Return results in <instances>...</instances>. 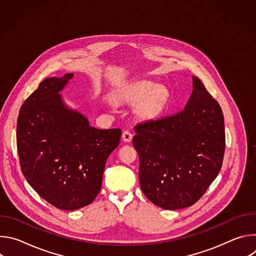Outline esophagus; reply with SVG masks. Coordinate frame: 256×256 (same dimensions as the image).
Here are the masks:
<instances>
[{
	"mask_svg": "<svg viewBox=\"0 0 256 256\" xmlns=\"http://www.w3.org/2000/svg\"><path fill=\"white\" fill-rule=\"evenodd\" d=\"M122 140H124V142H130L132 140V134L130 132V130H124V132H122Z\"/></svg>",
	"mask_w": 256,
	"mask_h": 256,
	"instance_id": "esophagus-1",
	"label": "esophagus"
}]
</instances>
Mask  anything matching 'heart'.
I'll use <instances>...</instances> for the list:
<instances>
[{
	"label": "heart",
	"mask_w": 256,
	"mask_h": 256,
	"mask_svg": "<svg viewBox=\"0 0 256 256\" xmlns=\"http://www.w3.org/2000/svg\"><path fill=\"white\" fill-rule=\"evenodd\" d=\"M120 102H140V114L147 118L158 116L165 108L169 93L163 86L151 82H138L116 94Z\"/></svg>",
	"instance_id": "1"
}]
</instances>
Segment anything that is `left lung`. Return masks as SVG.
<instances>
[{
  "instance_id": "obj_1",
  "label": "left lung",
  "mask_w": 256,
  "mask_h": 256,
  "mask_svg": "<svg viewBox=\"0 0 256 256\" xmlns=\"http://www.w3.org/2000/svg\"><path fill=\"white\" fill-rule=\"evenodd\" d=\"M186 108L138 124L132 144L138 179L154 204L178 210L196 204L218 176L225 153L224 116L198 77Z\"/></svg>"
}]
</instances>
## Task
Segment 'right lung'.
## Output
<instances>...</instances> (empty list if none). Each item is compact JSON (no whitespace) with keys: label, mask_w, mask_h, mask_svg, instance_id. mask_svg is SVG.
Wrapping results in <instances>:
<instances>
[{"label":"right lung","mask_w":256,"mask_h":256,"mask_svg":"<svg viewBox=\"0 0 256 256\" xmlns=\"http://www.w3.org/2000/svg\"><path fill=\"white\" fill-rule=\"evenodd\" d=\"M74 74L44 80L22 104L17 120L20 166L31 188L54 206L74 210L101 190L106 160L122 130H98L68 109L60 93Z\"/></svg>","instance_id":"obj_1"}]
</instances>
